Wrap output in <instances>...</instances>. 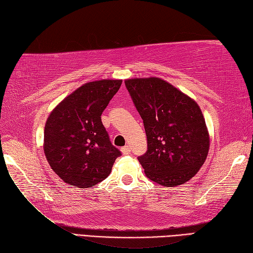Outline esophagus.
I'll list each match as a JSON object with an SVG mask.
<instances>
[{
	"instance_id": "1",
	"label": "esophagus",
	"mask_w": 253,
	"mask_h": 253,
	"mask_svg": "<svg viewBox=\"0 0 253 253\" xmlns=\"http://www.w3.org/2000/svg\"><path fill=\"white\" fill-rule=\"evenodd\" d=\"M121 150H122V152H123V154H124V155H128V154H130V151H131L129 146H125V147H123Z\"/></svg>"
}]
</instances>
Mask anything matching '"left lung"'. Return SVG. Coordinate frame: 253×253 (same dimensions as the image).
Listing matches in <instances>:
<instances>
[{
	"mask_svg": "<svg viewBox=\"0 0 253 253\" xmlns=\"http://www.w3.org/2000/svg\"><path fill=\"white\" fill-rule=\"evenodd\" d=\"M146 130L148 150L138 161L149 179L164 187L185 184L206 161L209 132L200 107L157 77L125 82Z\"/></svg>",
	"mask_w": 253,
	"mask_h": 253,
	"instance_id": "1",
	"label": "left lung"
}]
</instances>
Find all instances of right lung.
<instances>
[{"mask_svg": "<svg viewBox=\"0 0 253 253\" xmlns=\"http://www.w3.org/2000/svg\"><path fill=\"white\" fill-rule=\"evenodd\" d=\"M122 80L102 79L83 84L66 96L47 118L44 154L51 169L69 185L91 188L110 175L121 151L110 141L102 112Z\"/></svg>", "mask_w": 253, "mask_h": 253, "instance_id": "right-lung-1", "label": "right lung"}]
</instances>
